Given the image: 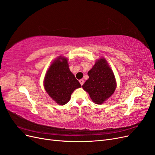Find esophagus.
Listing matches in <instances>:
<instances>
[{
    "label": "esophagus",
    "instance_id": "obj_1",
    "mask_svg": "<svg viewBox=\"0 0 155 155\" xmlns=\"http://www.w3.org/2000/svg\"><path fill=\"white\" fill-rule=\"evenodd\" d=\"M79 83H80V84L81 85V86L83 85V83H84V80L83 79H80V80H79Z\"/></svg>",
    "mask_w": 155,
    "mask_h": 155
}]
</instances>
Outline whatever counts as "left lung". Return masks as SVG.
<instances>
[{
  "label": "left lung",
  "instance_id": "8db88e82",
  "mask_svg": "<svg viewBox=\"0 0 155 155\" xmlns=\"http://www.w3.org/2000/svg\"><path fill=\"white\" fill-rule=\"evenodd\" d=\"M88 76L89 78L83 85V88L95 104H103L114 93L116 87L114 74L106 60H98L88 71Z\"/></svg>",
  "mask_w": 155,
  "mask_h": 155
}]
</instances>
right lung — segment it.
I'll return each mask as SVG.
<instances>
[{
    "label": "right lung",
    "instance_id": "right-lung-1",
    "mask_svg": "<svg viewBox=\"0 0 155 155\" xmlns=\"http://www.w3.org/2000/svg\"><path fill=\"white\" fill-rule=\"evenodd\" d=\"M44 86L48 95L61 105L66 104L75 89L81 87L70 71L67 59L64 58H59L51 64L45 76Z\"/></svg>",
    "mask_w": 155,
    "mask_h": 155
}]
</instances>
